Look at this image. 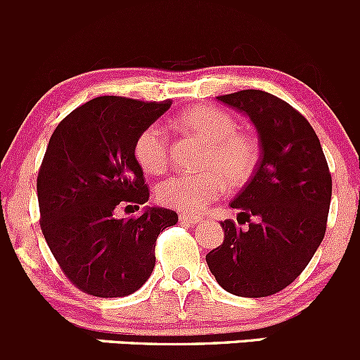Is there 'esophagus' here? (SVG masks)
Instances as JSON below:
<instances>
[{
	"instance_id": "1",
	"label": "esophagus",
	"mask_w": 360,
	"mask_h": 360,
	"mask_svg": "<svg viewBox=\"0 0 360 360\" xmlns=\"http://www.w3.org/2000/svg\"><path fill=\"white\" fill-rule=\"evenodd\" d=\"M179 219H180L181 224H188V226H191V224H198L199 220H201V217L188 215V213H180Z\"/></svg>"
}]
</instances>
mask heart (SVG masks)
I'll return each instance as SVG.
<instances>
[{"label":"heart","mask_w":360,"mask_h":360,"mask_svg":"<svg viewBox=\"0 0 360 360\" xmlns=\"http://www.w3.org/2000/svg\"><path fill=\"white\" fill-rule=\"evenodd\" d=\"M185 133L208 143L199 173L175 175L155 188L161 205L180 212L199 213L231 187H241L252 179L261 159V147L254 134L238 129L236 119L217 106H195L176 119ZM134 159L148 175H161L169 166V140L165 127L150 124L134 141Z\"/></svg>","instance_id":"heart-1"}]
</instances>
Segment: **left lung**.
<instances>
[{
    "instance_id": "left-lung-1",
    "label": "left lung",
    "mask_w": 360,
    "mask_h": 360,
    "mask_svg": "<svg viewBox=\"0 0 360 360\" xmlns=\"http://www.w3.org/2000/svg\"><path fill=\"white\" fill-rule=\"evenodd\" d=\"M219 101L257 127L261 159L233 199L238 223L224 220V241L206 255L219 285L241 297L280 292L301 275L322 243L333 179L320 140L294 106L264 91H238Z\"/></svg>"
}]
</instances>
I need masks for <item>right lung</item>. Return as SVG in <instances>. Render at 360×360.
Wrapping results in <instances>:
<instances>
[{
	"mask_svg": "<svg viewBox=\"0 0 360 360\" xmlns=\"http://www.w3.org/2000/svg\"><path fill=\"white\" fill-rule=\"evenodd\" d=\"M172 101L101 96L64 117L38 172L40 227L66 278L96 297L140 289L155 266V240L179 222L173 210L150 208L119 219L117 210L148 201L134 159L138 134Z\"/></svg>",
	"mask_w": 360,
	"mask_h": 360,
	"instance_id": "right-lung-1",
	"label": "right lung"
}]
</instances>
